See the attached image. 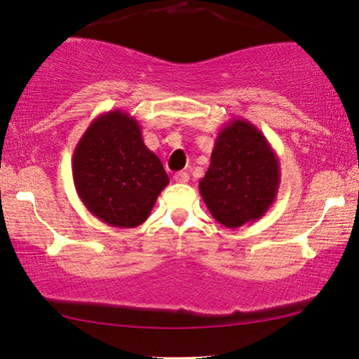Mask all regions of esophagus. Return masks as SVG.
I'll use <instances>...</instances> for the list:
<instances>
[{
    "label": "esophagus",
    "mask_w": 359,
    "mask_h": 359,
    "mask_svg": "<svg viewBox=\"0 0 359 359\" xmlns=\"http://www.w3.org/2000/svg\"><path fill=\"white\" fill-rule=\"evenodd\" d=\"M174 180L179 182V184H187V182H189V174H187V172H175Z\"/></svg>",
    "instance_id": "34e87169"
}]
</instances>
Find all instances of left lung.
I'll list each match as a JSON object with an SVG mask.
<instances>
[{"mask_svg": "<svg viewBox=\"0 0 359 359\" xmlns=\"http://www.w3.org/2000/svg\"><path fill=\"white\" fill-rule=\"evenodd\" d=\"M280 163L264 133L245 118H232L216 136L210 168L198 189L219 224L237 229L264 216L280 189Z\"/></svg>", "mask_w": 359, "mask_h": 359, "instance_id": "8db88e82", "label": "left lung"}]
</instances>
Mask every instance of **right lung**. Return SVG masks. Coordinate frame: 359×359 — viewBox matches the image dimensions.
<instances>
[{
  "label": "right lung",
  "mask_w": 359,
  "mask_h": 359,
  "mask_svg": "<svg viewBox=\"0 0 359 359\" xmlns=\"http://www.w3.org/2000/svg\"><path fill=\"white\" fill-rule=\"evenodd\" d=\"M72 169L86 208L114 228L143 224L169 184L161 159L146 148L138 120L123 110L90 122L74 148Z\"/></svg>",
  "instance_id": "add662e5"
}]
</instances>
